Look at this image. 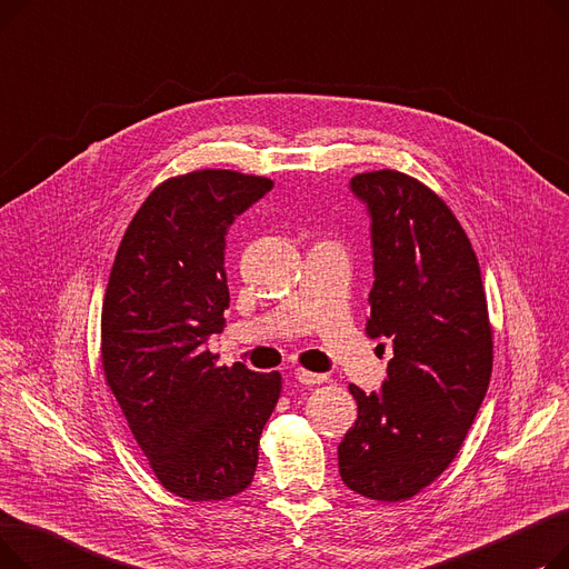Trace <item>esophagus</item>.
<instances>
[{"label": "esophagus", "mask_w": 569, "mask_h": 569, "mask_svg": "<svg viewBox=\"0 0 569 569\" xmlns=\"http://www.w3.org/2000/svg\"><path fill=\"white\" fill-rule=\"evenodd\" d=\"M295 380L302 382V385H320L325 380V376L320 373H311L307 369H295Z\"/></svg>", "instance_id": "obj_1"}]
</instances>
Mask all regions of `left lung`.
Here are the masks:
<instances>
[{
  "label": "left lung",
  "instance_id": "1",
  "mask_svg": "<svg viewBox=\"0 0 569 569\" xmlns=\"http://www.w3.org/2000/svg\"><path fill=\"white\" fill-rule=\"evenodd\" d=\"M350 191L371 217L367 335L395 357L380 392L348 387L357 420L339 472L355 493L399 502L459 455L489 387L493 332L477 256L442 198L399 170L355 174Z\"/></svg>",
  "mask_w": 569,
  "mask_h": 569
}]
</instances>
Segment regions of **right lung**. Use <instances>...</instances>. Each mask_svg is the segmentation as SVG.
<instances>
[{
  "instance_id": "add662e5",
  "label": "right lung",
  "mask_w": 569,
  "mask_h": 569,
  "mask_svg": "<svg viewBox=\"0 0 569 569\" xmlns=\"http://www.w3.org/2000/svg\"><path fill=\"white\" fill-rule=\"evenodd\" d=\"M274 182L193 170L147 196L117 249L101 311L106 382L159 482L193 502L244 491L281 373L219 367L207 339L230 305L226 234Z\"/></svg>"
}]
</instances>
